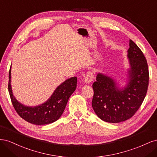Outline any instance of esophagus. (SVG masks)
<instances>
[{
  "label": "esophagus",
  "instance_id": "1",
  "mask_svg": "<svg viewBox=\"0 0 157 157\" xmlns=\"http://www.w3.org/2000/svg\"><path fill=\"white\" fill-rule=\"evenodd\" d=\"M94 78V74L92 72H88L86 74V75L85 76L84 82H85V83H86V84H90L93 81Z\"/></svg>",
  "mask_w": 157,
  "mask_h": 157
}]
</instances>
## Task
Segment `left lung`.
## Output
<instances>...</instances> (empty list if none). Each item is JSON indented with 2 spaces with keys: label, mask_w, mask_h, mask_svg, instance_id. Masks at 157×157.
Masks as SVG:
<instances>
[{
  "label": "left lung",
  "mask_w": 157,
  "mask_h": 157,
  "mask_svg": "<svg viewBox=\"0 0 157 157\" xmlns=\"http://www.w3.org/2000/svg\"><path fill=\"white\" fill-rule=\"evenodd\" d=\"M128 67L121 84L112 76L98 72L92 85V106L102 121L118 123L129 119L138 110L146 96L149 84L147 60L132 40L127 51Z\"/></svg>",
  "instance_id": "obj_1"
}]
</instances>
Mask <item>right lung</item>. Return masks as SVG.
Segmentation results:
<instances>
[{
    "mask_svg": "<svg viewBox=\"0 0 157 157\" xmlns=\"http://www.w3.org/2000/svg\"><path fill=\"white\" fill-rule=\"evenodd\" d=\"M11 69L9 71L8 91L13 106L22 118L36 125L51 124L58 120L67 105L69 98L77 88L76 77L65 80L57 87L51 96L42 104L36 106L25 105L13 96L11 85Z\"/></svg>",
    "mask_w": 157,
    "mask_h": 157,
    "instance_id": "1",
    "label": "right lung"
}]
</instances>
